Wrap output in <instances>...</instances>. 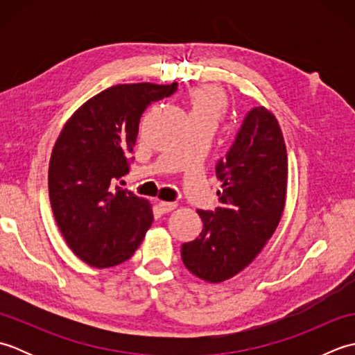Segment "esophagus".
Listing matches in <instances>:
<instances>
[{
	"instance_id": "esophagus-1",
	"label": "esophagus",
	"mask_w": 355,
	"mask_h": 355,
	"mask_svg": "<svg viewBox=\"0 0 355 355\" xmlns=\"http://www.w3.org/2000/svg\"><path fill=\"white\" fill-rule=\"evenodd\" d=\"M177 207V202H171V201H158V209H160L162 214H169L173 209Z\"/></svg>"
}]
</instances>
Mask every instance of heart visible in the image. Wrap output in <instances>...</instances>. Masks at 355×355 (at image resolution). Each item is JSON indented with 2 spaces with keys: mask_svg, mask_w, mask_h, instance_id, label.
Listing matches in <instances>:
<instances>
[{
  "mask_svg": "<svg viewBox=\"0 0 355 355\" xmlns=\"http://www.w3.org/2000/svg\"><path fill=\"white\" fill-rule=\"evenodd\" d=\"M192 123H218L229 110V97L223 88L216 85H198L187 93Z\"/></svg>",
  "mask_w": 355,
  "mask_h": 355,
  "instance_id": "obj_1",
  "label": "heart"
}]
</instances>
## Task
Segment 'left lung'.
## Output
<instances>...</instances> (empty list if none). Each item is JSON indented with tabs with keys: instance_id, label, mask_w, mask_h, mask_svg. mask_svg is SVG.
I'll return each mask as SVG.
<instances>
[{
	"instance_id": "1",
	"label": "left lung",
	"mask_w": 355,
	"mask_h": 355,
	"mask_svg": "<svg viewBox=\"0 0 355 355\" xmlns=\"http://www.w3.org/2000/svg\"><path fill=\"white\" fill-rule=\"evenodd\" d=\"M220 207L198 210L202 230L182 245L192 275L210 284L243 271L273 236L285 207L288 160L277 119L256 107L244 119L230 150L216 164Z\"/></svg>"
}]
</instances>
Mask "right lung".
<instances>
[{
	"label": "right lung",
	"mask_w": 355,
	"mask_h": 355,
	"mask_svg": "<svg viewBox=\"0 0 355 355\" xmlns=\"http://www.w3.org/2000/svg\"><path fill=\"white\" fill-rule=\"evenodd\" d=\"M177 85L110 87L74 111L59 134L49 166L50 202L67 244L88 266L130 259L153 224L149 201L116 183L130 171L141 114Z\"/></svg>",
	"instance_id": "add662e5"
}]
</instances>
